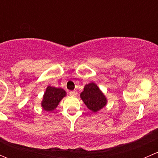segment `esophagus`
Wrapping results in <instances>:
<instances>
[{"mask_svg":"<svg viewBox=\"0 0 158 158\" xmlns=\"http://www.w3.org/2000/svg\"><path fill=\"white\" fill-rule=\"evenodd\" d=\"M69 94H70V95H77V92H76V91H70V92H69Z\"/></svg>","mask_w":158,"mask_h":158,"instance_id":"34e87169","label":"esophagus"}]
</instances>
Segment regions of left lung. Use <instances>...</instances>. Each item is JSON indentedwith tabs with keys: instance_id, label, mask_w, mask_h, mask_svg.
Here are the masks:
<instances>
[{
	"instance_id": "8db88e82",
	"label": "left lung",
	"mask_w": 158,
	"mask_h": 158,
	"mask_svg": "<svg viewBox=\"0 0 158 158\" xmlns=\"http://www.w3.org/2000/svg\"><path fill=\"white\" fill-rule=\"evenodd\" d=\"M80 97L88 109L93 112L99 111L107 103V99L104 94L94 82L85 85L83 92H81Z\"/></svg>"
}]
</instances>
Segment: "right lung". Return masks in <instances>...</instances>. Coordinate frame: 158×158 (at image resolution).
I'll return each instance as SVG.
<instances>
[{"mask_svg":"<svg viewBox=\"0 0 158 158\" xmlns=\"http://www.w3.org/2000/svg\"><path fill=\"white\" fill-rule=\"evenodd\" d=\"M66 91L61 88L48 86L44 95L41 106L45 111H52L57 107L62 98L66 96Z\"/></svg>","mask_w":158,"mask_h":158,"instance_id":"add662e5","label":"right lung"}]
</instances>
